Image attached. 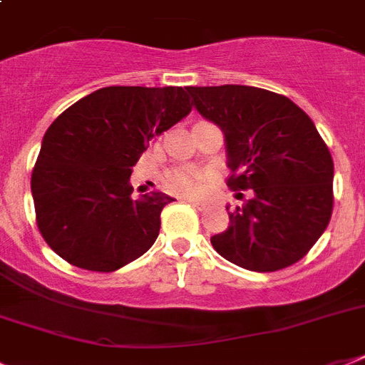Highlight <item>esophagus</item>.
Wrapping results in <instances>:
<instances>
[{
	"instance_id": "obj_1",
	"label": "esophagus",
	"mask_w": 365,
	"mask_h": 365,
	"mask_svg": "<svg viewBox=\"0 0 365 365\" xmlns=\"http://www.w3.org/2000/svg\"><path fill=\"white\" fill-rule=\"evenodd\" d=\"M187 202H189V205H193L195 208H197V210H205V208H206V202H202V200H195V199H189Z\"/></svg>"
}]
</instances>
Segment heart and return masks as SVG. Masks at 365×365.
I'll list each match as a JSON object with an SVG mask.
<instances>
[{"mask_svg":"<svg viewBox=\"0 0 365 365\" xmlns=\"http://www.w3.org/2000/svg\"><path fill=\"white\" fill-rule=\"evenodd\" d=\"M166 187L182 197H193L205 187V178L193 170H174L166 176Z\"/></svg>","mask_w":365,"mask_h":365,"instance_id":"1","label":"heart"}]
</instances>
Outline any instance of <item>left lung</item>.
<instances>
[{"mask_svg": "<svg viewBox=\"0 0 365 365\" xmlns=\"http://www.w3.org/2000/svg\"><path fill=\"white\" fill-rule=\"evenodd\" d=\"M200 115L222 128L233 191L254 197L210 239L235 265L272 272L294 265L334 210V159L311 117L282 94L246 85L187 87ZM229 210V206H225Z\"/></svg>", "mask_w": 365, "mask_h": 365, "instance_id": "8db88e82", "label": "left lung"}]
</instances>
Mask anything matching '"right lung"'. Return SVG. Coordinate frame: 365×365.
<instances>
[{
	"instance_id": "obj_1",
	"label": "right lung",
	"mask_w": 365,
	"mask_h": 365,
	"mask_svg": "<svg viewBox=\"0 0 365 365\" xmlns=\"http://www.w3.org/2000/svg\"><path fill=\"white\" fill-rule=\"evenodd\" d=\"M191 111L182 87H104L48 126L31 172L43 239L68 263L111 272L138 259L159 237L172 197L134 200L132 166L155 134Z\"/></svg>"
}]
</instances>
